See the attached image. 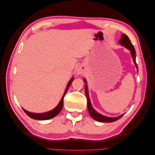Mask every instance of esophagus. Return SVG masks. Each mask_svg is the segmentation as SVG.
I'll use <instances>...</instances> for the list:
<instances>
[{
  "mask_svg": "<svg viewBox=\"0 0 155 155\" xmlns=\"http://www.w3.org/2000/svg\"><path fill=\"white\" fill-rule=\"evenodd\" d=\"M76 72L78 74H82L83 73V70L81 67H78L77 68V70H76Z\"/></svg>",
  "mask_w": 155,
  "mask_h": 155,
  "instance_id": "obj_1",
  "label": "esophagus"
}]
</instances>
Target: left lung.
<instances>
[{
	"instance_id": "1",
	"label": "left lung",
	"mask_w": 155,
	"mask_h": 155,
	"mask_svg": "<svg viewBox=\"0 0 155 155\" xmlns=\"http://www.w3.org/2000/svg\"><path fill=\"white\" fill-rule=\"evenodd\" d=\"M119 43L120 45L124 46L125 48L129 49L130 51V54H131V56H132L133 61L136 65V67H137L138 69L137 64L136 63V51L134 48V46L133 45L132 43H131L129 37L125 34H122L121 35V39H120ZM84 81H85V83H87L85 79H84ZM85 94L87 98V107H88V112L94 120L98 121H101V122H113V121L119 120L124 116V114H122L120 116L115 117V118H110V117H107L100 114V113H98V112H97L94 109H93V107L91 105L90 98H89V96H88V87L87 85V84H85Z\"/></svg>"
}]
</instances>
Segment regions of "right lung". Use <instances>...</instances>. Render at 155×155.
Segmentation results:
<instances>
[{
    "mask_svg": "<svg viewBox=\"0 0 155 155\" xmlns=\"http://www.w3.org/2000/svg\"><path fill=\"white\" fill-rule=\"evenodd\" d=\"M72 81H73V78L70 79V81L68 82L66 90H65V91L64 92V94H63V96L61 98V100L60 101L59 104L58 105V106L56 107L55 109H54L53 110H50L49 112H45V113H41V114L40 113L37 114V113H33V112H30L24 109H22L23 110H24L25 112V113L28 116H30V118H31L33 119H35V120H49V119H51V118H53L54 117H55V116H57L61 112V110L63 106L64 97L65 94H66V93H67L68 89V87L70 86V85H71V83L72 82Z\"/></svg>",
    "mask_w": 155,
    "mask_h": 155,
    "instance_id": "obj_1",
    "label": "right lung"
}]
</instances>
